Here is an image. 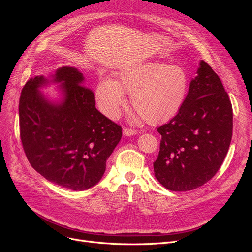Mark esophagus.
<instances>
[{"label":"esophagus","mask_w":252,"mask_h":252,"mask_svg":"<svg viewBox=\"0 0 252 252\" xmlns=\"http://www.w3.org/2000/svg\"><path fill=\"white\" fill-rule=\"evenodd\" d=\"M124 135L126 136V137H129V136H134L137 134V130L136 129H133V128H129V127H125L124 128Z\"/></svg>","instance_id":"34e87169"}]
</instances>
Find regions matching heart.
Segmentation results:
<instances>
[{
    "mask_svg": "<svg viewBox=\"0 0 252 252\" xmlns=\"http://www.w3.org/2000/svg\"><path fill=\"white\" fill-rule=\"evenodd\" d=\"M189 76L183 67L163 62L128 66L115 74L114 81L101 79L96 96L106 116L116 118L125 104L124 93L147 124L160 125L174 118L187 98Z\"/></svg>",
    "mask_w": 252,
    "mask_h": 252,
    "instance_id": "1",
    "label": "heart"
}]
</instances>
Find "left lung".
Segmentation results:
<instances>
[{
  "mask_svg": "<svg viewBox=\"0 0 252 252\" xmlns=\"http://www.w3.org/2000/svg\"><path fill=\"white\" fill-rule=\"evenodd\" d=\"M160 150L154 175L170 191L207 183L226 157L233 134V108L219 75L203 60L180 112L157 128Z\"/></svg>",
  "mask_w": 252,
  "mask_h": 252,
  "instance_id": "8db88e82",
  "label": "left lung"
}]
</instances>
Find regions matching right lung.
<instances>
[{"instance_id":"obj_1","label":"right lung","mask_w":252,"mask_h":252,"mask_svg":"<svg viewBox=\"0 0 252 252\" xmlns=\"http://www.w3.org/2000/svg\"><path fill=\"white\" fill-rule=\"evenodd\" d=\"M60 82L63 99L50 102L38 89ZM95 95L83 73L63 66L53 75L34 76L19 100L20 139L32 166L66 189L87 190L102 179L106 160L122 139V126L96 108Z\"/></svg>"}]
</instances>
